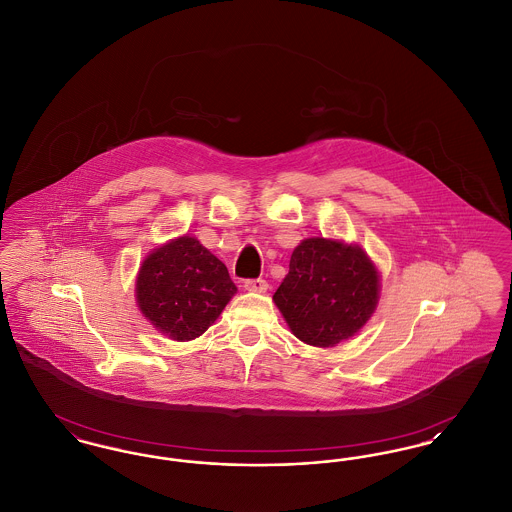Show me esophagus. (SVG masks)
Wrapping results in <instances>:
<instances>
[{
    "instance_id": "1",
    "label": "esophagus",
    "mask_w": 512,
    "mask_h": 512,
    "mask_svg": "<svg viewBox=\"0 0 512 512\" xmlns=\"http://www.w3.org/2000/svg\"><path fill=\"white\" fill-rule=\"evenodd\" d=\"M243 288L247 290V292H267V288H269V284H267V280H263V278H247L245 282H243Z\"/></svg>"
}]
</instances>
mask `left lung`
I'll use <instances>...</instances> for the list:
<instances>
[{"instance_id": "obj_1", "label": "left lung", "mask_w": 512, "mask_h": 512, "mask_svg": "<svg viewBox=\"0 0 512 512\" xmlns=\"http://www.w3.org/2000/svg\"><path fill=\"white\" fill-rule=\"evenodd\" d=\"M379 272L360 245L309 238L272 300L301 342L332 348L354 336L379 301Z\"/></svg>"}]
</instances>
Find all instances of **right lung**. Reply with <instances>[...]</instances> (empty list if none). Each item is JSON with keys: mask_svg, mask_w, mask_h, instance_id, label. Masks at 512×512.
Segmentation results:
<instances>
[{"mask_svg": "<svg viewBox=\"0 0 512 512\" xmlns=\"http://www.w3.org/2000/svg\"><path fill=\"white\" fill-rule=\"evenodd\" d=\"M236 292L226 265L189 236L156 247L135 284L141 313L178 342L207 331Z\"/></svg>", "mask_w": 512, "mask_h": 512, "instance_id": "obj_1", "label": "right lung"}]
</instances>
